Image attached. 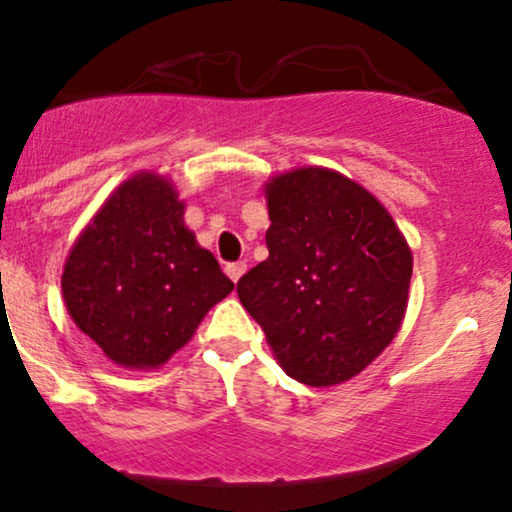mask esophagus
<instances>
[{
	"label": "esophagus",
	"instance_id": "1",
	"mask_svg": "<svg viewBox=\"0 0 512 512\" xmlns=\"http://www.w3.org/2000/svg\"><path fill=\"white\" fill-rule=\"evenodd\" d=\"M245 272H247L245 262H230V265H225V274H228V277L233 279L235 284H238V279H240Z\"/></svg>",
	"mask_w": 512,
	"mask_h": 512
}]
</instances>
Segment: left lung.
<instances>
[{"label": "left lung", "instance_id": "1", "mask_svg": "<svg viewBox=\"0 0 512 512\" xmlns=\"http://www.w3.org/2000/svg\"><path fill=\"white\" fill-rule=\"evenodd\" d=\"M270 257L238 297L289 378L346 383L390 346L410 299L412 250L383 203L321 166L265 186Z\"/></svg>", "mask_w": 512, "mask_h": 512}]
</instances>
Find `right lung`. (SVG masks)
<instances>
[{
  "label": "right lung",
  "mask_w": 512,
  "mask_h": 512,
  "mask_svg": "<svg viewBox=\"0 0 512 512\" xmlns=\"http://www.w3.org/2000/svg\"><path fill=\"white\" fill-rule=\"evenodd\" d=\"M235 284L184 225L164 176L115 188L75 240L61 289L75 326L122 368H159Z\"/></svg>",
  "instance_id": "add662e5"
}]
</instances>
